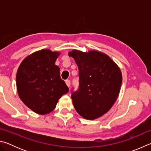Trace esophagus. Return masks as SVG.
Wrapping results in <instances>:
<instances>
[{
	"label": "esophagus",
	"mask_w": 151,
	"mask_h": 151,
	"mask_svg": "<svg viewBox=\"0 0 151 151\" xmlns=\"http://www.w3.org/2000/svg\"><path fill=\"white\" fill-rule=\"evenodd\" d=\"M65 83H66V85H67L68 87H69V86H70V80H66L65 81Z\"/></svg>",
	"instance_id": "34e87169"
}]
</instances>
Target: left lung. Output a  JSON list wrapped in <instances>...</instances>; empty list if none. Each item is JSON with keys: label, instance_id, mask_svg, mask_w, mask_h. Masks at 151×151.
<instances>
[{"label": "left lung", "instance_id": "obj_1", "mask_svg": "<svg viewBox=\"0 0 151 151\" xmlns=\"http://www.w3.org/2000/svg\"><path fill=\"white\" fill-rule=\"evenodd\" d=\"M78 66L79 88L71 95L76 112L87 120L98 119L115 103L122 84V73L111 57L97 50L68 52Z\"/></svg>", "mask_w": 151, "mask_h": 151}]
</instances>
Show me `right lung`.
<instances>
[{
  "label": "right lung",
  "mask_w": 151,
  "mask_h": 151,
  "mask_svg": "<svg viewBox=\"0 0 151 151\" xmlns=\"http://www.w3.org/2000/svg\"><path fill=\"white\" fill-rule=\"evenodd\" d=\"M60 54L49 49L38 50L25 58L17 70L18 94L25 105L37 114L52 112L60 97L69 91L55 65Z\"/></svg>",
  "instance_id": "add662e5"
}]
</instances>
